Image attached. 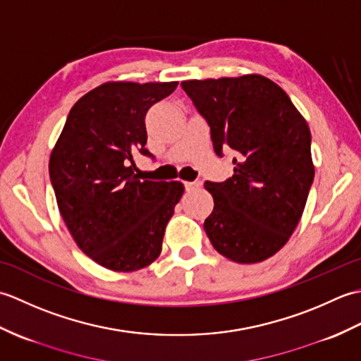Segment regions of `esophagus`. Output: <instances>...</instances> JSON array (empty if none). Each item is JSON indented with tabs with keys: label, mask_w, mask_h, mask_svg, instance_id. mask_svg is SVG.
Here are the masks:
<instances>
[{
	"label": "esophagus",
	"mask_w": 361,
	"mask_h": 361,
	"mask_svg": "<svg viewBox=\"0 0 361 361\" xmlns=\"http://www.w3.org/2000/svg\"><path fill=\"white\" fill-rule=\"evenodd\" d=\"M202 186L200 181H185V188L186 190H195Z\"/></svg>",
	"instance_id": "34e87169"
}]
</instances>
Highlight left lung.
Listing matches in <instances>:
<instances>
[{
	"label": "left lung",
	"mask_w": 361,
	"mask_h": 361,
	"mask_svg": "<svg viewBox=\"0 0 361 361\" xmlns=\"http://www.w3.org/2000/svg\"><path fill=\"white\" fill-rule=\"evenodd\" d=\"M181 87L211 127L214 152L237 153L231 178L204 183L214 198L204 231L229 260L262 262L287 243L307 202L315 176L307 122L286 91L259 74Z\"/></svg>",
	"instance_id": "obj_1"
}]
</instances>
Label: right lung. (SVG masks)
<instances>
[{"instance_id":"obj_1","label":"right lung","mask_w":361,"mask_h":361,"mask_svg":"<svg viewBox=\"0 0 361 361\" xmlns=\"http://www.w3.org/2000/svg\"><path fill=\"white\" fill-rule=\"evenodd\" d=\"M178 82H106L74 104L52 149L49 176L78 247L113 271L150 265L185 192L180 181L140 180L133 153L145 149V113Z\"/></svg>"}]
</instances>
